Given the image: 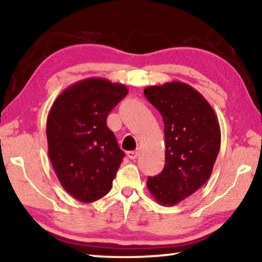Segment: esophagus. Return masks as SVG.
Returning a JSON list of instances; mask_svg holds the SVG:
<instances>
[{
    "instance_id": "1",
    "label": "esophagus",
    "mask_w": 262,
    "mask_h": 262,
    "mask_svg": "<svg viewBox=\"0 0 262 262\" xmlns=\"http://www.w3.org/2000/svg\"><path fill=\"white\" fill-rule=\"evenodd\" d=\"M138 156H139V151H128L127 152V157L130 159H136Z\"/></svg>"
}]
</instances>
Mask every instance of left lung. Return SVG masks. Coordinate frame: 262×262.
<instances>
[{
	"instance_id": "left-lung-1",
	"label": "left lung",
	"mask_w": 262,
	"mask_h": 262,
	"mask_svg": "<svg viewBox=\"0 0 262 262\" xmlns=\"http://www.w3.org/2000/svg\"><path fill=\"white\" fill-rule=\"evenodd\" d=\"M144 95L162 115L165 140L164 170L148 177L147 188L159 204L173 206L211 177L220 150L218 117L200 92L178 80L147 86Z\"/></svg>"
}]
</instances>
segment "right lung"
Listing matches in <instances>:
<instances>
[{
	"label": "right lung",
	"instance_id": "right-lung-1",
	"mask_svg": "<svg viewBox=\"0 0 262 262\" xmlns=\"http://www.w3.org/2000/svg\"><path fill=\"white\" fill-rule=\"evenodd\" d=\"M127 92L124 84L86 78L67 88L48 115L52 167L64 190L82 203L107 194L125 156L106 118Z\"/></svg>",
	"mask_w": 262,
	"mask_h": 262
}]
</instances>
